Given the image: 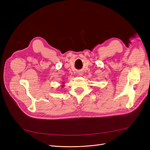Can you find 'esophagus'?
Listing matches in <instances>:
<instances>
[{
	"label": "esophagus",
	"instance_id": "esophagus-1",
	"mask_svg": "<svg viewBox=\"0 0 150 150\" xmlns=\"http://www.w3.org/2000/svg\"><path fill=\"white\" fill-rule=\"evenodd\" d=\"M80 75H82V74H80Z\"/></svg>",
	"mask_w": 150,
	"mask_h": 150
}]
</instances>
